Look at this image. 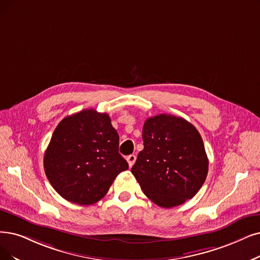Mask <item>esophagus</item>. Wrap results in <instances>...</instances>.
<instances>
[{
    "mask_svg": "<svg viewBox=\"0 0 260 260\" xmlns=\"http://www.w3.org/2000/svg\"><path fill=\"white\" fill-rule=\"evenodd\" d=\"M126 159H127V161H128L129 166L131 168V166L134 164V162H136L137 157H136V154H130V155H128V157H127Z\"/></svg>",
    "mask_w": 260,
    "mask_h": 260,
    "instance_id": "34e87169",
    "label": "esophagus"
}]
</instances>
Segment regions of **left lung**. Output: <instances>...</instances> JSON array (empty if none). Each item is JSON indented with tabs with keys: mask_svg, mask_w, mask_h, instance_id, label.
<instances>
[{
	"mask_svg": "<svg viewBox=\"0 0 260 260\" xmlns=\"http://www.w3.org/2000/svg\"><path fill=\"white\" fill-rule=\"evenodd\" d=\"M143 142L131 173L144 194L163 208L191 200L204 184L209 164L197 129L181 117L160 114L145 121Z\"/></svg>",
	"mask_w": 260,
	"mask_h": 260,
	"instance_id": "left-lung-1",
	"label": "left lung"
}]
</instances>
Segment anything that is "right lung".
<instances>
[{"instance_id":"1","label":"right lung","mask_w":260,"mask_h":260,"mask_svg":"<svg viewBox=\"0 0 260 260\" xmlns=\"http://www.w3.org/2000/svg\"><path fill=\"white\" fill-rule=\"evenodd\" d=\"M118 146V133L107 113L89 109L67 116L57 124L45 152L47 178L68 202L95 204L129 168Z\"/></svg>"}]
</instances>
